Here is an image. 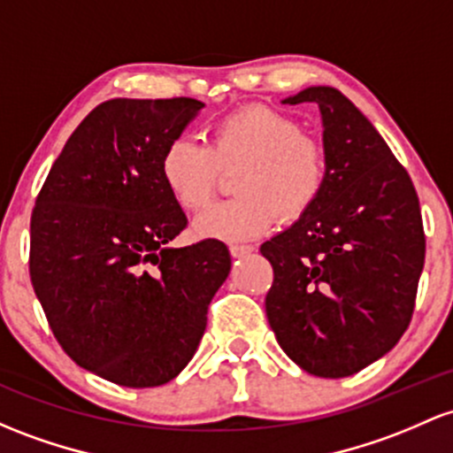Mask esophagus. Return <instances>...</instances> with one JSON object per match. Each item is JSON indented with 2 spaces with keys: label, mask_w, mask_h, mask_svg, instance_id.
Listing matches in <instances>:
<instances>
[{
  "label": "esophagus",
  "mask_w": 453,
  "mask_h": 453,
  "mask_svg": "<svg viewBox=\"0 0 453 453\" xmlns=\"http://www.w3.org/2000/svg\"><path fill=\"white\" fill-rule=\"evenodd\" d=\"M251 251H253V247H250V245H230L232 257H245V256H250Z\"/></svg>",
  "instance_id": "obj_1"
}]
</instances>
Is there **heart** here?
Here are the masks:
<instances>
[{
	"instance_id": "obj_1",
	"label": "heart",
	"mask_w": 453,
	"mask_h": 453,
	"mask_svg": "<svg viewBox=\"0 0 453 453\" xmlns=\"http://www.w3.org/2000/svg\"><path fill=\"white\" fill-rule=\"evenodd\" d=\"M238 197L217 203L196 219L202 238L253 241L275 226L277 215L295 221L320 197L326 182V152L307 137L295 118L273 107L251 105L215 124L211 143L178 135L161 157V178L172 200L200 212L215 197L221 172H236Z\"/></svg>"
}]
</instances>
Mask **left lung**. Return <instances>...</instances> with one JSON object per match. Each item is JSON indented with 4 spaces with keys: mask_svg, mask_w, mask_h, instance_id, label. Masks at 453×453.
<instances>
[{
    "mask_svg": "<svg viewBox=\"0 0 453 453\" xmlns=\"http://www.w3.org/2000/svg\"><path fill=\"white\" fill-rule=\"evenodd\" d=\"M288 105L322 113L326 182L295 226L266 241V318L288 357L322 379L374 364L409 329L426 236L409 172L340 89L307 88Z\"/></svg>",
    "mask_w": 453,
    "mask_h": 453,
    "instance_id": "8db88e82",
    "label": "left lung"
}]
</instances>
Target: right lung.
I'll return each instance as SVG.
<instances>
[{
    "label": "right lung",
    "instance_id": "right-lung-1",
    "mask_svg": "<svg viewBox=\"0 0 453 453\" xmlns=\"http://www.w3.org/2000/svg\"><path fill=\"white\" fill-rule=\"evenodd\" d=\"M203 107L196 98H111L68 137L29 221V277L53 335L83 370L158 387L196 355L230 251L187 227L161 157Z\"/></svg>",
    "mask_w": 453,
    "mask_h": 453
}]
</instances>
